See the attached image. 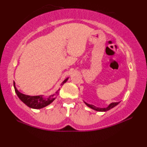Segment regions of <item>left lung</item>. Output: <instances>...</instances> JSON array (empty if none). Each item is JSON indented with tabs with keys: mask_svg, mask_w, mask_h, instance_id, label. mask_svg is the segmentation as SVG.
Wrapping results in <instances>:
<instances>
[{
	"mask_svg": "<svg viewBox=\"0 0 147 147\" xmlns=\"http://www.w3.org/2000/svg\"><path fill=\"white\" fill-rule=\"evenodd\" d=\"M84 104H85L87 107H89V108L93 109V110H94V111H98V112H106V111H108L109 110H111V109L114 108L115 107H116L117 105L119 104V102H112V103H111V104H109L108 107H105V108H99V107H96L92 105L88 104V103L84 102Z\"/></svg>",
	"mask_w": 147,
	"mask_h": 147,
	"instance_id": "1",
	"label": "left lung"
}]
</instances>
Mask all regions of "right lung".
Returning a JSON list of instances; mask_svg holds the SVG:
<instances>
[{"label": "right lung", "instance_id": "obj_1", "mask_svg": "<svg viewBox=\"0 0 147 147\" xmlns=\"http://www.w3.org/2000/svg\"><path fill=\"white\" fill-rule=\"evenodd\" d=\"M69 79V77L64 80V81L62 82L61 86H63L66 82ZM14 84V90H15L16 94H17L18 98L20 100L24 102L26 106L31 109H42L44 107L48 106L50 104H51L56 98V95L58 94L59 91L60 90V88L58 90V91L55 92V94H53L49 96L48 98H45L44 95H38V96H30V95H26L24 94H22L21 92L18 90L17 88L16 87L15 82H13Z\"/></svg>", "mask_w": 147, "mask_h": 147}]
</instances>
